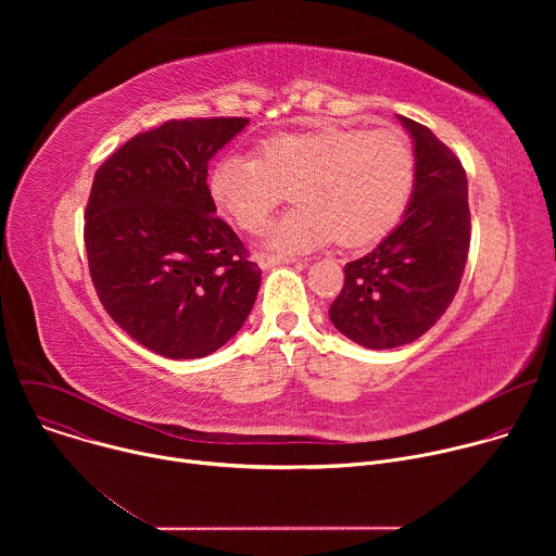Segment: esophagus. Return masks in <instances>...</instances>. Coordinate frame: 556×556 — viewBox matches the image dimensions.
<instances>
[{
    "label": "esophagus",
    "mask_w": 556,
    "mask_h": 556,
    "mask_svg": "<svg viewBox=\"0 0 556 556\" xmlns=\"http://www.w3.org/2000/svg\"><path fill=\"white\" fill-rule=\"evenodd\" d=\"M255 262L262 268H273V266H279V264H294L296 260L294 257H283V255H273V253H257Z\"/></svg>",
    "instance_id": "34e87169"
}]
</instances>
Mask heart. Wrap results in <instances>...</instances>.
I'll return each mask as SVG.
<instances>
[{
    "label": "heart",
    "mask_w": 556,
    "mask_h": 556,
    "mask_svg": "<svg viewBox=\"0 0 556 556\" xmlns=\"http://www.w3.org/2000/svg\"><path fill=\"white\" fill-rule=\"evenodd\" d=\"M255 153L219 157L208 195L232 224L257 232L290 189L296 206L268 228L264 242L283 257L334 237L345 249L380 242L401 222L418 176L414 142L395 127L321 125L268 136Z\"/></svg>",
    "instance_id": "b5f03b06"
}]
</instances>
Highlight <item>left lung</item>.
<instances>
[{
    "instance_id": "1",
    "label": "left lung",
    "mask_w": 556,
    "mask_h": 556,
    "mask_svg": "<svg viewBox=\"0 0 556 556\" xmlns=\"http://www.w3.org/2000/svg\"><path fill=\"white\" fill-rule=\"evenodd\" d=\"M414 138L416 187L403 222L365 257L345 264L330 321L354 343L391 350L420 339L451 305L468 257V182L459 157L425 125Z\"/></svg>"
}]
</instances>
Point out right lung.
<instances>
[{
    "label": "right lung",
    "instance_id": "right-lung-1",
    "mask_svg": "<svg viewBox=\"0 0 556 556\" xmlns=\"http://www.w3.org/2000/svg\"><path fill=\"white\" fill-rule=\"evenodd\" d=\"M249 118L167 121L99 167L84 240L97 294L140 345L202 358L244 326L262 270L215 215L208 161Z\"/></svg>",
    "mask_w": 556,
    "mask_h": 556
}]
</instances>
